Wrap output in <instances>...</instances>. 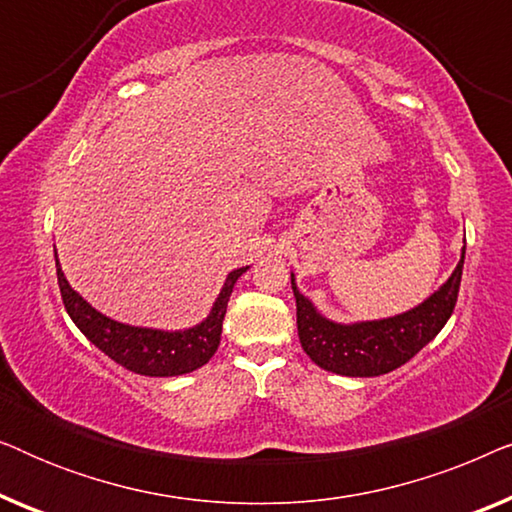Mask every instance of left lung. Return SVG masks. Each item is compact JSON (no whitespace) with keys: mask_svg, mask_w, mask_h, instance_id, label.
Returning a JSON list of instances; mask_svg holds the SVG:
<instances>
[{"mask_svg":"<svg viewBox=\"0 0 512 512\" xmlns=\"http://www.w3.org/2000/svg\"><path fill=\"white\" fill-rule=\"evenodd\" d=\"M464 256L466 247H461V258L447 282L412 310L352 324L324 317L312 300L298 291L296 275L291 272L298 338L305 354L319 368L345 377H377L401 368L419 349L429 345L450 319L459 296Z\"/></svg>","mask_w":512,"mask_h":512,"instance_id":"1","label":"left lung"}]
</instances>
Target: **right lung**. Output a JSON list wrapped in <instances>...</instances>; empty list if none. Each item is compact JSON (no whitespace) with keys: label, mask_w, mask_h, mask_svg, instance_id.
<instances>
[{"label":"right lung","mask_w":512,"mask_h":512,"mask_svg":"<svg viewBox=\"0 0 512 512\" xmlns=\"http://www.w3.org/2000/svg\"><path fill=\"white\" fill-rule=\"evenodd\" d=\"M55 268H58V284L67 314L100 352L137 375L177 377L202 368L216 354L230 293H233L237 279L249 270V265L228 272L207 317L200 324L181 328V331L132 326L107 317V314L95 310L79 291L72 289L60 268L58 251H55Z\"/></svg>","instance_id":"1"}]
</instances>
